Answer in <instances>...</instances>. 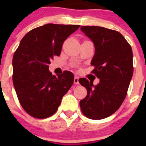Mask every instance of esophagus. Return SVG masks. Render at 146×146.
<instances>
[{"mask_svg": "<svg viewBox=\"0 0 146 146\" xmlns=\"http://www.w3.org/2000/svg\"><path fill=\"white\" fill-rule=\"evenodd\" d=\"M74 83L75 85L79 84V77H77V76H75V77H74Z\"/></svg>", "mask_w": 146, "mask_h": 146, "instance_id": "obj_1", "label": "esophagus"}]
</instances>
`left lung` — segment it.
Listing matches in <instances>:
<instances>
[{"label":"left lung","mask_w":146,"mask_h":146,"mask_svg":"<svg viewBox=\"0 0 146 146\" xmlns=\"http://www.w3.org/2000/svg\"><path fill=\"white\" fill-rule=\"evenodd\" d=\"M80 29L94 43L95 53L91 64L99 82L94 86L86 78L79 80L88 91L80 106L87 118L103 119L115 113L126 97L133 75L132 50L116 31L99 26H82Z\"/></svg>","instance_id":"obj_1"}]
</instances>
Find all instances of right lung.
I'll return each instance as SVG.
<instances>
[{"mask_svg":"<svg viewBox=\"0 0 146 146\" xmlns=\"http://www.w3.org/2000/svg\"><path fill=\"white\" fill-rule=\"evenodd\" d=\"M79 25L49 23L28 32L22 38L12 60L13 84L20 104L31 116H51L74 82L65 71L58 77L49 71L54 55L59 56L64 42Z\"/></svg>","mask_w":146,"mask_h":146,"instance_id":"1","label":"right lung"}]
</instances>
